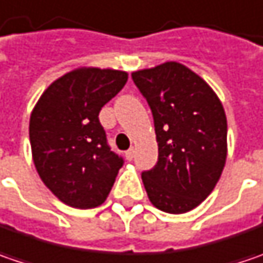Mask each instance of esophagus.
Here are the masks:
<instances>
[{
    "label": "esophagus",
    "mask_w": 263,
    "mask_h": 263,
    "mask_svg": "<svg viewBox=\"0 0 263 263\" xmlns=\"http://www.w3.org/2000/svg\"><path fill=\"white\" fill-rule=\"evenodd\" d=\"M134 156H135V148L132 147V148H129L126 153H125V157H126V160H129L131 162L132 159H134Z\"/></svg>",
    "instance_id": "1"
}]
</instances>
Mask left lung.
<instances>
[{
    "label": "left lung",
    "mask_w": 263,
    "mask_h": 263,
    "mask_svg": "<svg viewBox=\"0 0 263 263\" xmlns=\"http://www.w3.org/2000/svg\"><path fill=\"white\" fill-rule=\"evenodd\" d=\"M153 113L159 160L143 172L152 204L185 213L211 194L227 160V116L209 84L184 64L132 72Z\"/></svg>",
    "instance_id": "left-lung-1"
}]
</instances>
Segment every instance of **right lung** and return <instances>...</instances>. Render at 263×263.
I'll return each mask as SVG.
<instances>
[{
  "mask_svg": "<svg viewBox=\"0 0 263 263\" xmlns=\"http://www.w3.org/2000/svg\"><path fill=\"white\" fill-rule=\"evenodd\" d=\"M126 81L123 70L74 69L55 79L30 113L29 140L36 172L67 206L97 208L115 184L123 160L110 150L98 113Z\"/></svg>",
  "mask_w": 263,
  "mask_h": 263,
  "instance_id": "right-lung-1",
  "label": "right lung"
}]
</instances>
